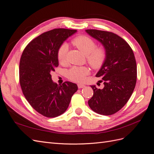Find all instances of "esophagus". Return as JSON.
Returning <instances> with one entry per match:
<instances>
[{"mask_svg":"<svg viewBox=\"0 0 154 154\" xmlns=\"http://www.w3.org/2000/svg\"><path fill=\"white\" fill-rule=\"evenodd\" d=\"M77 86H78L79 88H84L85 86L84 85H82V84H78Z\"/></svg>","mask_w":154,"mask_h":154,"instance_id":"esophagus-1","label":"esophagus"}]
</instances>
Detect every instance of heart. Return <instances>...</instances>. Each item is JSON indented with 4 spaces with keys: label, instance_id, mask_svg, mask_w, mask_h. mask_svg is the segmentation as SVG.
<instances>
[{
    "label": "heart",
    "instance_id": "b5f03b06",
    "mask_svg": "<svg viewBox=\"0 0 154 154\" xmlns=\"http://www.w3.org/2000/svg\"><path fill=\"white\" fill-rule=\"evenodd\" d=\"M72 43L86 55L87 63L95 69L101 68L106 59V51L103 47H97L96 42L91 38L81 35L72 39ZM68 46L66 43L61 45L57 51V57L60 64L66 62V55ZM90 73V69L86 66H74L70 68L66 73L69 80L81 82L85 79Z\"/></svg>",
    "mask_w": 154,
    "mask_h": 154
}]
</instances>
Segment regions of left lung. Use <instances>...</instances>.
<instances>
[{
  "mask_svg": "<svg viewBox=\"0 0 154 154\" xmlns=\"http://www.w3.org/2000/svg\"><path fill=\"white\" fill-rule=\"evenodd\" d=\"M101 42L106 51V59L97 77H102L103 89L91 86L94 95L88 105L94 112L103 116L116 113L123 107L132 94L137 82V64L130 45L117 34L106 31L86 29Z\"/></svg>",
  "mask_w": 154,
  "mask_h": 154,
  "instance_id": "obj_1",
  "label": "left lung"
}]
</instances>
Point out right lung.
Listing matches in <instances>:
<instances>
[{
    "label": "right lung",
    "instance_id": "right-lung-1",
    "mask_svg": "<svg viewBox=\"0 0 154 154\" xmlns=\"http://www.w3.org/2000/svg\"><path fill=\"white\" fill-rule=\"evenodd\" d=\"M75 29H54L29 42L22 54L19 63V82L22 91L35 110L46 117H56L66 110L76 84L65 82L58 85L51 73L58 67L57 51Z\"/></svg>",
    "mask_w": 154,
    "mask_h": 154
}]
</instances>
